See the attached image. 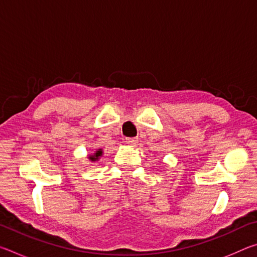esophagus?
I'll return each instance as SVG.
<instances>
[{"label": "esophagus", "mask_w": 257, "mask_h": 257, "mask_svg": "<svg viewBox=\"0 0 257 257\" xmlns=\"http://www.w3.org/2000/svg\"><path fill=\"white\" fill-rule=\"evenodd\" d=\"M125 144H127L128 146H136L137 143H138V139L137 138H125Z\"/></svg>", "instance_id": "34e87169"}]
</instances>
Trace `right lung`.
Returning a JSON list of instances; mask_svg holds the SVG:
<instances>
[{
  "label": "right lung",
  "mask_w": 257,
  "mask_h": 257,
  "mask_svg": "<svg viewBox=\"0 0 257 257\" xmlns=\"http://www.w3.org/2000/svg\"><path fill=\"white\" fill-rule=\"evenodd\" d=\"M103 155V150L102 149H97L92 154H88V160L90 162H95V161H98L99 158H102Z\"/></svg>",
  "instance_id": "obj_1"
}]
</instances>
